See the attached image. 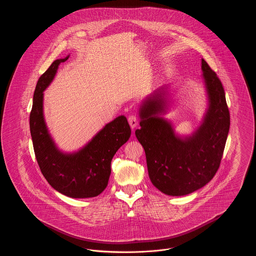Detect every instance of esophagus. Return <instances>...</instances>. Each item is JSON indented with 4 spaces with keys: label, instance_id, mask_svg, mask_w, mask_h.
I'll use <instances>...</instances> for the list:
<instances>
[{
    "label": "esophagus",
    "instance_id": "34e87169",
    "mask_svg": "<svg viewBox=\"0 0 256 256\" xmlns=\"http://www.w3.org/2000/svg\"><path fill=\"white\" fill-rule=\"evenodd\" d=\"M128 124H130V128L134 130L136 126H137V124H138V118L135 116V115H130L128 118Z\"/></svg>",
    "mask_w": 256,
    "mask_h": 256
}]
</instances>
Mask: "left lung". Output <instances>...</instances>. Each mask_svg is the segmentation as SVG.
Listing matches in <instances>:
<instances>
[{"label":"left lung","mask_w":256,"mask_h":256,"mask_svg":"<svg viewBox=\"0 0 256 256\" xmlns=\"http://www.w3.org/2000/svg\"><path fill=\"white\" fill-rule=\"evenodd\" d=\"M202 70L208 108L192 135H176L172 124L160 117L167 110L166 88L146 97L139 108L141 128L135 135L145 150L150 182L166 195H188L204 187L217 172L222 158L230 126L224 90L204 58Z\"/></svg>","instance_id":"1"}]
</instances>
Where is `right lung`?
I'll return each mask as SVG.
<instances>
[{
	"label": "right lung",
	"mask_w": 256,
	"mask_h": 256,
	"mask_svg": "<svg viewBox=\"0 0 256 256\" xmlns=\"http://www.w3.org/2000/svg\"><path fill=\"white\" fill-rule=\"evenodd\" d=\"M65 58L54 61L38 82L30 115V128L37 163L50 185L63 195L74 198H93L108 186L111 160L130 139V128L121 115L106 124L86 146L65 154L56 146L47 128L43 114V92L52 82L58 68Z\"/></svg>",
	"instance_id": "1"
}]
</instances>
